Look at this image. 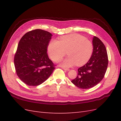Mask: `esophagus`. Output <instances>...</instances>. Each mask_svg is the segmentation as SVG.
I'll list each match as a JSON object with an SVG mask.
<instances>
[{
    "label": "esophagus",
    "mask_w": 121,
    "mask_h": 121,
    "mask_svg": "<svg viewBox=\"0 0 121 121\" xmlns=\"http://www.w3.org/2000/svg\"><path fill=\"white\" fill-rule=\"evenodd\" d=\"M63 69H64V70L66 71H69V69H68V68H63Z\"/></svg>",
    "instance_id": "1"
}]
</instances>
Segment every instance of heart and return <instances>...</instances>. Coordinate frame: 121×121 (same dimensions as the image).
Here are the masks:
<instances>
[{
    "instance_id": "b5f03b06",
    "label": "heart",
    "mask_w": 121,
    "mask_h": 121,
    "mask_svg": "<svg viewBox=\"0 0 121 121\" xmlns=\"http://www.w3.org/2000/svg\"><path fill=\"white\" fill-rule=\"evenodd\" d=\"M93 49L92 42L77 34L61 36L58 41L52 40L48 46L49 56L55 62L60 61L67 52L69 56L61 64L65 67H72L76 64L78 66L85 64L91 57Z\"/></svg>"
}]
</instances>
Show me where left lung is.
<instances>
[{
  "label": "left lung",
  "mask_w": 121,
  "mask_h": 121,
  "mask_svg": "<svg viewBox=\"0 0 121 121\" xmlns=\"http://www.w3.org/2000/svg\"><path fill=\"white\" fill-rule=\"evenodd\" d=\"M93 52L89 61L78 69L77 77L71 81L81 89H89L96 86L104 78L108 65V56L105 46L98 37L92 40Z\"/></svg>",
  "instance_id": "1"
}]
</instances>
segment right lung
<instances>
[{"label":"right lung","instance_id":"add662e5","mask_svg":"<svg viewBox=\"0 0 121 121\" xmlns=\"http://www.w3.org/2000/svg\"><path fill=\"white\" fill-rule=\"evenodd\" d=\"M49 32L36 29L26 33L20 39L14 56L17 76L29 86H38L52 75L56 69L47 53L52 38Z\"/></svg>","mask_w":121,"mask_h":121}]
</instances>
